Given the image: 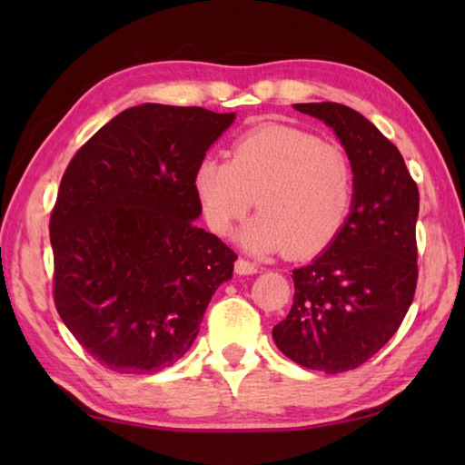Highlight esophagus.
Returning a JSON list of instances; mask_svg holds the SVG:
<instances>
[{
  "instance_id": "esophagus-1",
  "label": "esophagus",
  "mask_w": 465,
  "mask_h": 465,
  "mask_svg": "<svg viewBox=\"0 0 465 465\" xmlns=\"http://www.w3.org/2000/svg\"><path fill=\"white\" fill-rule=\"evenodd\" d=\"M235 272H238V274H254V272H258V264L246 261V258H238V261H235Z\"/></svg>"
}]
</instances>
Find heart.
Listing matches in <instances>:
<instances>
[{
  "label": "heart",
  "mask_w": 465,
  "mask_h": 465,
  "mask_svg": "<svg viewBox=\"0 0 465 465\" xmlns=\"http://www.w3.org/2000/svg\"><path fill=\"white\" fill-rule=\"evenodd\" d=\"M193 188L211 232L230 233L256 199L261 213L242 242L303 258L341 233L355 204L357 172L341 143L287 124H262L233 141L230 162L201 160Z\"/></svg>",
  "instance_id": "heart-1"
}]
</instances>
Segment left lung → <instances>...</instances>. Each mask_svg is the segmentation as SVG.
<instances>
[{"label":"left lung","mask_w":465,"mask_h":465,"mask_svg":"<svg viewBox=\"0 0 465 465\" xmlns=\"http://www.w3.org/2000/svg\"><path fill=\"white\" fill-rule=\"evenodd\" d=\"M332 127L357 172L355 204L316 261L295 269L293 305L274 344L302 367L344 373L396 334L419 281V186L402 153L363 114L336 102L293 104Z\"/></svg>","instance_id":"1"}]
</instances>
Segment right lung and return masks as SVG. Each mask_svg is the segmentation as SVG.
Masks as SVG:
<instances>
[{"mask_svg":"<svg viewBox=\"0 0 465 465\" xmlns=\"http://www.w3.org/2000/svg\"><path fill=\"white\" fill-rule=\"evenodd\" d=\"M233 113L143 104L85 141L51 211L53 299L85 352L155 373L191 349L238 254L194 225L193 176Z\"/></svg>","mask_w":465,"mask_h":465,"instance_id":"add662e5","label":"right lung"}]
</instances>
